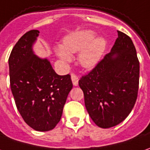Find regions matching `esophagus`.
I'll return each instance as SVG.
<instances>
[{
  "label": "esophagus",
  "mask_w": 150,
  "mask_h": 150,
  "mask_svg": "<svg viewBox=\"0 0 150 150\" xmlns=\"http://www.w3.org/2000/svg\"><path fill=\"white\" fill-rule=\"evenodd\" d=\"M71 80H72L73 84H74L75 86H77V85H78V83H79V78H78V76L75 75V74H74V73L71 74Z\"/></svg>",
  "instance_id": "esophagus-1"
}]
</instances>
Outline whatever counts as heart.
<instances>
[{"instance_id": "1", "label": "heart", "mask_w": 150, "mask_h": 150, "mask_svg": "<svg viewBox=\"0 0 150 150\" xmlns=\"http://www.w3.org/2000/svg\"><path fill=\"white\" fill-rule=\"evenodd\" d=\"M96 33L90 30L73 33L65 38L63 47H58L57 53L65 62H71V53L80 52L79 61L85 68H93L100 62L107 46L105 39H94Z\"/></svg>"}]
</instances>
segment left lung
I'll return each instance as SVG.
<instances>
[{
	"instance_id": "left-lung-1",
	"label": "left lung",
	"mask_w": 150,
	"mask_h": 150,
	"mask_svg": "<svg viewBox=\"0 0 150 150\" xmlns=\"http://www.w3.org/2000/svg\"><path fill=\"white\" fill-rule=\"evenodd\" d=\"M109 53L79 80L86 109L101 128H110L126 119L138 95L139 62L131 38L117 31Z\"/></svg>"
}]
</instances>
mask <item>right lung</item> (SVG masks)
I'll return each mask as SVG.
<instances>
[{
    "label": "right lung",
    "instance_id": "add662e5",
    "mask_svg": "<svg viewBox=\"0 0 150 150\" xmlns=\"http://www.w3.org/2000/svg\"><path fill=\"white\" fill-rule=\"evenodd\" d=\"M38 33V30L28 31L13 47L9 57L10 82L24 122L35 131H47L60 122L73 83L69 74L57 75L47 59L33 53Z\"/></svg>",
    "mask_w": 150,
    "mask_h": 150
}]
</instances>
